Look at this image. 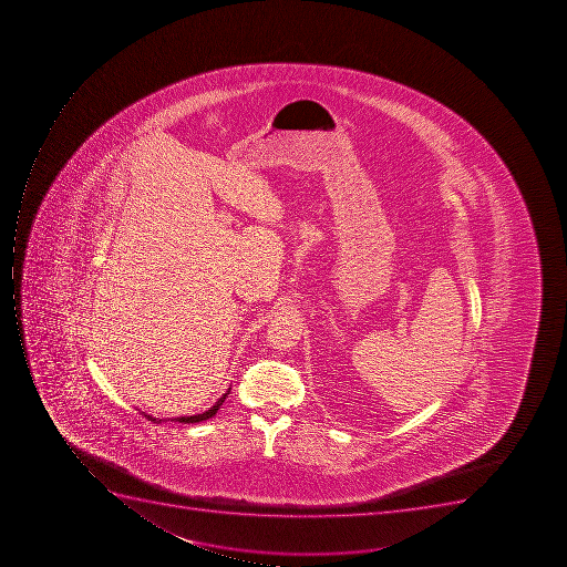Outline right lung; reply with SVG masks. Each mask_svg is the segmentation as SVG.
<instances>
[{"instance_id":"1","label":"right lung","mask_w":567,"mask_h":567,"mask_svg":"<svg viewBox=\"0 0 567 567\" xmlns=\"http://www.w3.org/2000/svg\"><path fill=\"white\" fill-rule=\"evenodd\" d=\"M228 392H230V389L227 390V393H224L221 398L218 399V402H216L215 406L210 408V410L204 411V413H200V415H193V416H177L175 422H183V424H197V422H202V420H209L213 419V416L218 413L219 406L224 404L225 399H227ZM143 413V411H142ZM145 415V419L151 420V422H154V424H161V422H165V419H154L152 415H147V413H143Z\"/></svg>"}]
</instances>
